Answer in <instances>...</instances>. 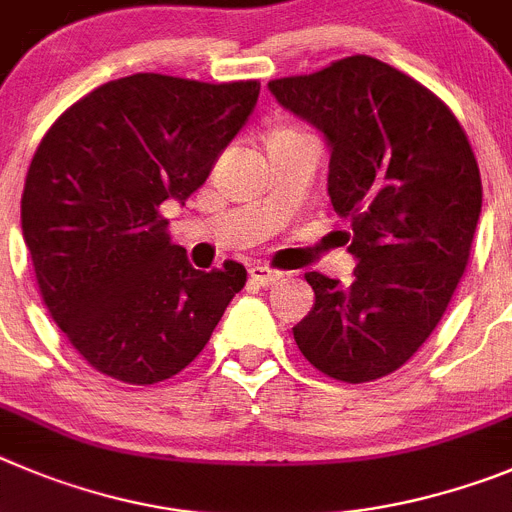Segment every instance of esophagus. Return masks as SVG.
<instances>
[{"label": "esophagus", "instance_id": "esophagus-1", "mask_svg": "<svg viewBox=\"0 0 512 512\" xmlns=\"http://www.w3.org/2000/svg\"><path fill=\"white\" fill-rule=\"evenodd\" d=\"M280 278H283V273H280V270H273V267H267V265H252L250 267V280L252 283L262 285V288H267V285H275Z\"/></svg>", "mask_w": 512, "mask_h": 512}]
</instances>
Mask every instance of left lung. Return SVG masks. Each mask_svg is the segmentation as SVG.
I'll return each mask as SVG.
<instances>
[{
	"mask_svg": "<svg viewBox=\"0 0 512 512\" xmlns=\"http://www.w3.org/2000/svg\"><path fill=\"white\" fill-rule=\"evenodd\" d=\"M270 94L329 142V196L352 222L354 280L306 273L313 308L293 326L303 357L342 382L403 367L444 316L482 211L480 168L462 124L398 68L349 55Z\"/></svg>",
	"mask_w": 512,
	"mask_h": 512,
	"instance_id": "obj_1",
	"label": "left lung"
}]
</instances>
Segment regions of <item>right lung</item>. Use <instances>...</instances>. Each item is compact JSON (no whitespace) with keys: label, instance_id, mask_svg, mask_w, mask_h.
<instances>
[{"label":"right lung","instance_id":"obj_1","mask_svg":"<svg viewBox=\"0 0 512 512\" xmlns=\"http://www.w3.org/2000/svg\"><path fill=\"white\" fill-rule=\"evenodd\" d=\"M260 96L257 81L135 73L55 119L22 193L40 296L94 370L155 385L199 357L247 270H196L170 242L165 201L204 186Z\"/></svg>","mask_w":512,"mask_h":512}]
</instances>
